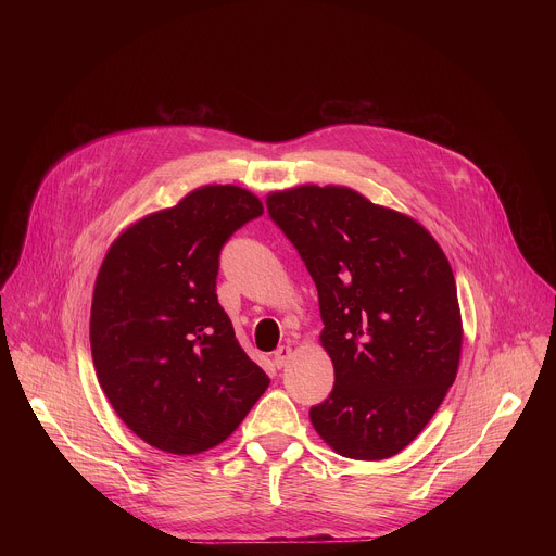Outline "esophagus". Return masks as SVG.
Instances as JSON below:
<instances>
[{
	"mask_svg": "<svg viewBox=\"0 0 556 556\" xmlns=\"http://www.w3.org/2000/svg\"><path fill=\"white\" fill-rule=\"evenodd\" d=\"M290 358H292V348H290V345H281V348H277L275 354H273V361H275V365H277L279 369L286 367Z\"/></svg>",
	"mask_w": 556,
	"mask_h": 556,
	"instance_id": "obj_1",
	"label": "esophagus"
}]
</instances>
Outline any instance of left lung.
<instances>
[{
    "label": "left lung",
    "mask_w": 556,
    "mask_h": 556,
    "mask_svg": "<svg viewBox=\"0 0 556 556\" xmlns=\"http://www.w3.org/2000/svg\"><path fill=\"white\" fill-rule=\"evenodd\" d=\"M319 292L330 399L309 409L343 457L387 459L429 425L462 356L451 264L412 215L341 185H301L266 198Z\"/></svg>",
    "instance_id": "8db88e82"
}]
</instances>
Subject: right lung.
I'll use <instances>...</instances> for the list:
<instances>
[{"label":"right lung","instance_id":"1","mask_svg":"<svg viewBox=\"0 0 556 556\" xmlns=\"http://www.w3.org/2000/svg\"><path fill=\"white\" fill-rule=\"evenodd\" d=\"M264 213L235 185H204L129 224L99 268L90 345L116 416L149 446L198 455L242 425L270 378L217 303L219 251Z\"/></svg>","mask_w":556,"mask_h":556}]
</instances>
